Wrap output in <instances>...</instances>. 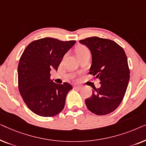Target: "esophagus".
Returning <instances> with one entry per match:
<instances>
[{"label": "esophagus", "mask_w": 146, "mask_h": 146, "mask_svg": "<svg viewBox=\"0 0 146 146\" xmlns=\"http://www.w3.org/2000/svg\"><path fill=\"white\" fill-rule=\"evenodd\" d=\"M73 87H74V89H77V90H80L82 88V87L80 86L74 85Z\"/></svg>", "instance_id": "34e87169"}]
</instances>
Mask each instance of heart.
Segmentation results:
<instances>
[{"label": "heart", "mask_w": 146, "mask_h": 146, "mask_svg": "<svg viewBox=\"0 0 146 146\" xmlns=\"http://www.w3.org/2000/svg\"><path fill=\"white\" fill-rule=\"evenodd\" d=\"M87 52H89L88 49L84 46H79L76 49V53L77 56H79L80 55L83 54Z\"/></svg>", "instance_id": "heart-1"}]
</instances>
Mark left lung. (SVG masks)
Segmentation results:
<instances>
[{
	"instance_id": "1",
	"label": "left lung",
	"mask_w": 146,
	"mask_h": 146,
	"mask_svg": "<svg viewBox=\"0 0 146 146\" xmlns=\"http://www.w3.org/2000/svg\"><path fill=\"white\" fill-rule=\"evenodd\" d=\"M80 42L90 50L92 64L89 73L101 84L86 99V105L95 114H108L120 104L128 85L129 68L126 54L118 44L110 39L93 36L80 40Z\"/></svg>"
}]
</instances>
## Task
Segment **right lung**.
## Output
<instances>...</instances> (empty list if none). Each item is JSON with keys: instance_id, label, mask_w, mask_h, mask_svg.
<instances>
[{"instance_id": "obj_1", "label": "right lung", "mask_w": 146, "mask_h": 146, "mask_svg": "<svg viewBox=\"0 0 146 146\" xmlns=\"http://www.w3.org/2000/svg\"><path fill=\"white\" fill-rule=\"evenodd\" d=\"M75 42L44 38L30 43L21 55L18 66L19 90L26 105L36 114L52 117L64 109L72 86L67 82H54L50 70H57L63 56Z\"/></svg>"}]
</instances>
